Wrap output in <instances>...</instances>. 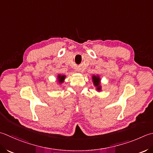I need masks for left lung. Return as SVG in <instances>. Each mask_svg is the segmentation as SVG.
Returning <instances> with one entry per match:
<instances>
[{"mask_svg":"<svg viewBox=\"0 0 153 153\" xmlns=\"http://www.w3.org/2000/svg\"><path fill=\"white\" fill-rule=\"evenodd\" d=\"M92 80L93 82H94V85L96 87L97 90L100 91L101 89V87L100 85V77H99V76H93Z\"/></svg>","mask_w":153,"mask_h":153,"instance_id":"obj_1","label":"left lung"}]
</instances>
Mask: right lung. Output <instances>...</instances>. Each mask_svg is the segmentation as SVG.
Masks as SVG:
<instances>
[{"label": "right lung", "instance_id": "obj_1", "mask_svg": "<svg viewBox=\"0 0 153 153\" xmlns=\"http://www.w3.org/2000/svg\"><path fill=\"white\" fill-rule=\"evenodd\" d=\"M65 76H62V75H59V76H58V79L59 81V83H62L63 82V81H64L65 79Z\"/></svg>", "mask_w": 153, "mask_h": 153}]
</instances>
